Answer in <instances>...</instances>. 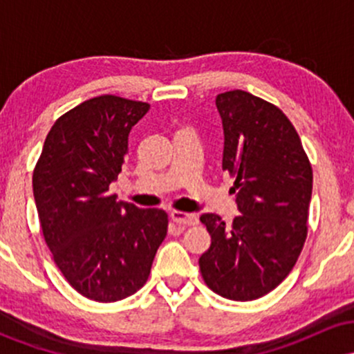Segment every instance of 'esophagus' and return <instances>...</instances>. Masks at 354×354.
<instances>
[{
	"instance_id": "1",
	"label": "esophagus",
	"mask_w": 354,
	"mask_h": 354,
	"mask_svg": "<svg viewBox=\"0 0 354 354\" xmlns=\"http://www.w3.org/2000/svg\"><path fill=\"white\" fill-rule=\"evenodd\" d=\"M171 219L176 223V225H185V226H194L198 223L196 214L183 213V211H173Z\"/></svg>"
}]
</instances>
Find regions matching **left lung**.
I'll list each match as a JSON object with an SVG mask.
<instances>
[{"instance_id":"left-lung-1","label":"left lung","mask_w":354,"mask_h":354,"mask_svg":"<svg viewBox=\"0 0 354 354\" xmlns=\"http://www.w3.org/2000/svg\"><path fill=\"white\" fill-rule=\"evenodd\" d=\"M223 169L234 178L239 216L228 226L201 214L211 246L200 258L209 290L251 301L273 291L298 261L308 234L313 169L301 140L274 104L243 89L221 93Z\"/></svg>"}]
</instances>
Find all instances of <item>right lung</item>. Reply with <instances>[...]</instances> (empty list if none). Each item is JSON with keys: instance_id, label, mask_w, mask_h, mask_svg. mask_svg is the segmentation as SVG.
<instances>
[{"instance_id": "1", "label": "right lung", "mask_w": 354, "mask_h": 354, "mask_svg": "<svg viewBox=\"0 0 354 354\" xmlns=\"http://www.w3.org/2000/svg\"><path fill=\"white\" fill-rule=\"evenodd\" d=\"M148 109L115 95L86 100L56 120L35 166L44 241L66 281L93 301L115 303L143 288L168 231L163 209L109 193L129 131Z\"/></svg>"}]
</instances>
